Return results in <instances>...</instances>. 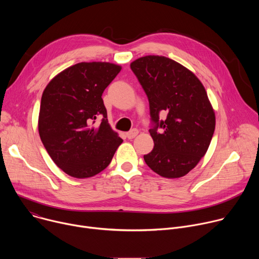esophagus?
Returning a JSON list of instances; mask_svg holds the SVG:
<instances>
[{
  "instance_id": "34e87169",
  "label": "esophagus",
  "mask_w": 259,
  "mask_h": 259,
  "mask_svg": "<svg viewBox=\"0 0 259 259\" xmlns=\"http://www.w3.org/2000/svg\"><path fill=\"white\" fill-rule=\"evenodd\" d=\"M137 134H138V130H137V129H132V130H130L129 132L126 133V137H127L128 139H132V138H134Z\"/></svg>"
}]
</instances>
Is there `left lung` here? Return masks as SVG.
Masks as SVG:
<instances>
[{"instance_id":"left-lung-1","label":"left lung","mask_w":259,"mask_h":259,"mask_svg":"<svg viewBox=\"0 0 259 259\" xmlns=\"http://www.w3.org/2000/svg\"><path fill=\"white\" fill-rule=\"evenodd\" d=\"M130 67L150 103L155 146L144 162L163 177L184 176L204 157L214 133L215 115L206 90L191 70L165 56L140 57Z\"/></svg>"}]
</instances>
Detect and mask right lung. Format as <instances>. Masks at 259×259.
Returning <instances> with one entry per match:
<instances>
[{
    "instance_id": "1",
    "label": "right lung",
    "mask_w": 259,
    "mask_h": 259,
    "mask_svg": "<svg viewBox=\"0 0 259 259\" xmlns=\"http://www.w3.org/2000/svg\"><path fill=\"white\" fill-rule=\"evenodd\" d=\"M120 70L108 62L77 63L61 71L43 92L40 137L53 162L69 176L98 174L123 141L110 128L101 98ZM97 118L98 126L94 124Z\"/></svg>"
}]
</instances>
